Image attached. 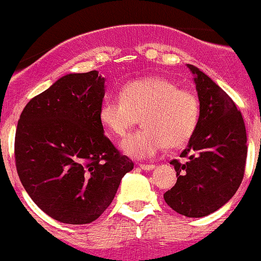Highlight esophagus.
Instances as JSON below:
<instances>
[{
    "instance_id": "1",
    "label": "esophagus",
    "mask_w": 261,
    "mask_h": 261,
    "mask_svg": "<svg viewBox=\"0 0 261 261\" xmlns=\"http://www.w3.org/2000/svg\"><path fill=\"white\" fill-rule=\"evenodd\" d=\"M139 167H141L142 170H144V171H151V170H153L154 165H146V164H139Z\"/></svg>"
}]
</instances>
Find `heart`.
<instances>
[{"label":"heart","instance_id":"heart-1","mask_svg":"<svg viewBox=\"0 0 261 261\" xmlns=\"http://www.w3.org/2000/svg\"><path fill=\"white\" fill-rule=\"evenodd\" d=\"M199 117L198 97L160 76L124 85L120 97H107L99 110L100 123L115 137L125 136L142 118L143 129L122 142L123 152L138 160L151 159L167 146L176 148L187 143Z\"/></svg>","mask_w":261,"mask_h":261}]
</instances>
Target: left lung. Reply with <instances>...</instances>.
<instances>
[{"mask_svg":"<svg viewBox=\"0 0 261 261\" xmlns=\"http://www.w3.org/2000/svg\"><path fill=\"white\" fill-rule=\"evenodd\" d=\"M194 76L200 105L197 129L180 157L172 160L176 184L165 202L185 217H205L226 204L242 181L246 164V129L233 100L204 72L187 64Z\"/></svg>","mask_w":261,"mask_h":261,"instance_id":"8db88e82","label":"left lung"}]
</instances>
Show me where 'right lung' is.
Segmentation results:
<instances>
[{"mask_svg": "<svg viewBox=\"0 0 261 261\" xmlns=\"http://www.w3.org/2000/svg\"><path fill=\"white\" fill-rule=\"evenodd\" d=\"M105 79L68 73L30 100L15 136L22 187L49 217L91 223L114 199L133 162L119 153L99 119Z\"/></svg>", "mask_w": 261, "mask_h": 261, "instance_id": "obj_1", "label": "right lung"}]
</instances>
